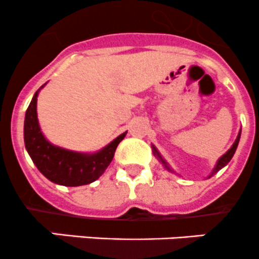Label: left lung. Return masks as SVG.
I'll return each mask as SVG.
<instances>
[{
  "label": "left lung",
  "mask_w": 259,
  "mask_h": 259,
  "mask_svg": "<svg viewBox=\"0 0 259 259\" xmlns=\"http://www.w3.org/2000/svg\"><path fill=\"white\" fill-rule=\"evenodd\" d=\"M240 133H242V128H240V130H239V132H238V136H237V138H235L234 143H233V145H232V147H230L229 150H228L227 152L224 153V155L220 156V157L218 158V161H217L215 166H214V168H213V170H211V172L209 174L208 176H206V179H209V178H211V176H213V175H215V174L218 172V171L222 170V168L224 167V166H227L228 163H229V161L232 160V157H233V156H234L235 150H237V147H238V143H239V140H240ZM151 148H152V153H153V155H155V157L157 158V160L160 161L161 163H162L163 167H165L166 170H167V171H170V172L176 174V171H174V170H172V167H171V166L168 165L167 161H166L165 158L162 157V155H161L160 151H158L157 148H156V146H155V145H151ZM176 175H179V174H176ZM179 176H180V175H179Z\"/></svg>",
  "instance_id": "8db88e82"
}]
</instances>
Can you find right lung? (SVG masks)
<instances>
[{
    "label": "right lung",
    "instance_id": "1",
    "mask_svg": "<svg viewBox=\"0 0 259 259\" xmlns=\"http://www.w3.org/2000/svg\"><path fill=\"white\" fill-rule=\"evenodd\" d=\"M46 83L34 94L25 114V147L35 166L51 183L63 186L88 185L99 179L108 167L127 131L96 152H78L53 145L40 128L36 111L37 96Z\"/></svg>",
    "mask_w": 259,
    "mask_h": 259
}]
</instances>
